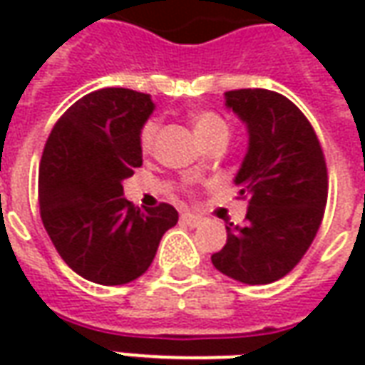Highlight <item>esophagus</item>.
Instances as JSON below:
<instances>
[{"mask_svg":"<svg viewBox=\"0 0 365 365\" xmlns=\"http://www.w3.org/2000/svg\"><path fill=\"white\" fill-rule=\"evenodd\" d=\"M182 221L187 222V225H191V227H199V225L203 222V217H201V215H195V213H183Z\"/></svg>","mask_w":365,"mask_h":365,"instance_id":"obj_1","label":"esophagus"}]
</instances>
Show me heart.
<instances>
[{
  "label": "heart",
  "mask_w": 365,
  "mask_h": 365,
  "mask_svg": "<svg viewBox=\"0 0 365 365\" xmlns=\"http://www.w3.org/2000/svg\"><path fill=\"white\" fill-rule=\"evenodd\" d=\"M193 128L197 133L199 140L205 143L207 138H211L213 135H229V123L222 119L221 115L211 111H203L193 117ZM158 133V123L156 120H148L140 130V148L144 152H150L154 146V138Z\"/></svg>",
  "instance_id": "heart-1"
}]
</instances>
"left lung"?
<instances>
[{
	"label": "left lung",
	"mask_w": 365,
	"mask_h": 365,
	"mask_svg": "<svg viewBox=\"0 0 365 365\" xmlns=\"http://www.w3.org/2000/svg\"><path fill=\"white\" fill-rule=\"evenodd\" d=\"M225 105L248 130L235 183L250 201L245 225H227V245L211 262L237 282L264 285L289 274L317 237L329 195L324 154L311 123L282 93L227 91Z\"/></svg>",
	"instance_id": "1"
}]
</instances>
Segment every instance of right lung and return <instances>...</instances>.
<instances>
[{
  "mask_svg": "<svg viewBox=\"0 0 365 365\" xmlns=\"http://www.w3.org/2000/svg\"><path fill=\"white\" fill-rule=\"evenodd\" d=\"M150 96L103 88L78 99L52 128L38 172L41 219L76 274L123 285L150 268L164 232L178 222L168 203L140 211L123 180L143 166L140 130Z\"/></svg>",
  "mask_w": 365,
  "mask_h": 365,
  "instance_id": "obj_1",
  "label": "right lung"
}]
</instances>
